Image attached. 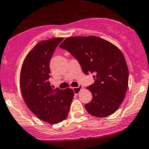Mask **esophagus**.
<instances>
[{"instance_id": "34e87169", "label": "esophagus", "mask_w": 149, "mask_h": 149, "mask_svg": "<svg viewBox=\"0 0 149 149\" xmlns=\"http://www.w3.org/2000/svg\"><path fill=\"white\" fill-rule=\"evenodd\" d=\"M82 89H83V86H82V85H79V86L76 87V88H73V92L75 93V95H78V94H79L80 91Z\"/></svg>"}]
</instances>
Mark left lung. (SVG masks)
Segmentation results:
<instances>
[{"mask_svg":"<svg viewBox=\"0 0 149 149\" xmlns=\"http://www.w3.org/2000/svg\"><path fill=\"white\" fill-rule=\"evenodd\" d=\"M80 63L83 73H94L95 83L88 88L92 100L85 105L90 115L107 117L123 102L129 73L125 59L118 47L97 36L69 37L59 45Z\"/></svg>","mask_w":149,"mask_h":149,"instance_id":"8db88e82","label":"left lung"}]
</instances>
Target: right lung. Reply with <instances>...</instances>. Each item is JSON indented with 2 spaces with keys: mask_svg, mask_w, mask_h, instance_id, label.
I'll return each mask as SVG.
<instances>
[{
  "mask_svg": "<svg viewBox=\"0 0 149 149\" xmlns=\"http://www.w3.org/2000/svg\"><path fill=\"white\" fill-rule=\"evenodd\" d=\"M63 38L41 40L26 56L20 72L19 85L27 107L40 120L57 124L66 118L74 92L72 89H53L49 61Z\"/></svg>",
  "mask_w": 149,
  "mask_h": 149,
  "instance_id": "right-lung-1",
  "label": "right lung"
}]
</instances>
